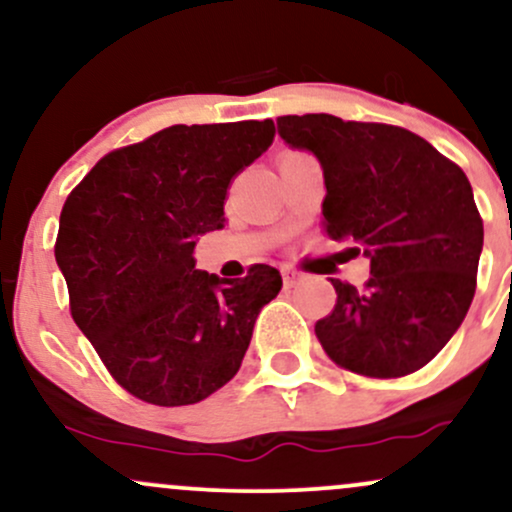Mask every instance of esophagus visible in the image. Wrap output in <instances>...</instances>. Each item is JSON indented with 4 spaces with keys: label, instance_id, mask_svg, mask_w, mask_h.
I'll return each instance as SVG.
<instances>
[{
    "label": "esophagus",
    "instance_id": "esophagus-1",
    "mask_svg": "<svg viewBox=\"0 0 512 512\" xmlns=\"http://www.w3.org/2000/svg\"><path fill=\"white\" fill-rule=\"evenodd\" d=\"M281 276H284V284L286 286H296L298 281H301V274H298L296 269H291V267L281 269Z\"/></svg>",
    "mask_w": 512,
    "mask_h": 512
}]
</instances>
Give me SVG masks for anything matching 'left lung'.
Segmentation results:
<instances>
[{
    "instance_id": "8db88e82",
    "label": "left lung",
    "mask_w": 512,
    "mask_h": 512,
    "mask_svg": "<svg viewBox=\"0 0 512 512\" xmlns=\"http://www.w3.org/2000/svg\"><path fill=\"white\" fill-rule=\"evenodd\" d=\"M279 134L325 175L322 226L370 260L363 289L332 279L315 334L337 366L368 378L424 368L462 325L484 245L464 170L419 134L334 115H284Z\"/></svg>"
}]
</instances>
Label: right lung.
I'll use <instances>...</instances> for the list:
<instances>
[{
  "label": "right lung",
  "mask_w": 512,
  "mask_h": 512,
  "mask_svg": "<svg viewBox=\"0 0 512 512\" xmlns=\"http://www.w3.org/2000/svg\"><path fill=\"white\" fill-rule=\"evenodd\" d=\"M272 120L173 125L105 154L69 192L55 260L79 330L129 395L185 407L238 373L279 269L243 279L195 269L197 236L223 228L231 180L274 139Z\"/></svg>",
  "instance_id": "1"
}]
</instances>
